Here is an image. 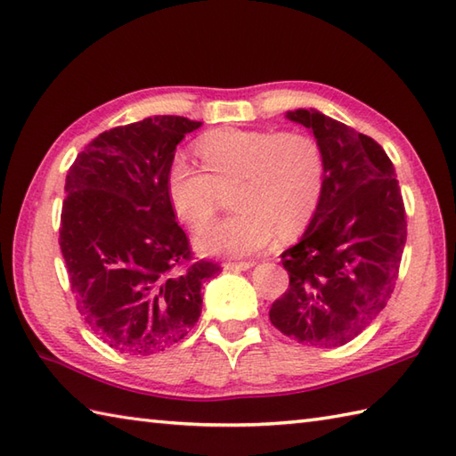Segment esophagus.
Returning a JSON list of instances; mask_svg holds the SVG:
<instances>
[{
  "label": "esophagus",
  "instance_id": "obj_1",
  "mask_svg": "<svg viewBox=\"0 0 456 456\" xmlns=\"http://www.w3.org/2000/svg\"><path fill=\"white\" fill-rule=\"evenodd\" d=\"M253 265V260H243V263H225L223 266H225V270H231V273H239V270H247Z\"/></svg>",
  "mask_w": 456,
  "mask_h": 456
}]
</instances>
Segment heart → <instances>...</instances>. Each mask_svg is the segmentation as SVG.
<instances>
[{"mask_svg":"<svg viewBox=\"0 0 456 456\" xmlns=\"http://www.w3.org/2000/svg\"><path fill=\"white\" fill-rule=\"evenodd\" d=\"M203 171L183 154L167 168V196L191 231L216 217L221 190L231 186L235 211L203 231V255L248 256L270 247L278 231L289 237L307 227L322 203L325 157L312 134L274 129H217L196 142Z\"/></svg>","mask_w":456,"mask_h":456,"instance_id":"heart-1","label":"heart"}]
</instances>
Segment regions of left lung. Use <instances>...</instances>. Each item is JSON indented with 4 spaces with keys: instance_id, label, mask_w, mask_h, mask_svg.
<instances>
[{
    "instance_id": "1",
    "label": "left lung",
    "mask_w": 456,
    "mask_h": 456,
    "mask_svg": "<svg viewBox=\"0 0 456 456\" xmlns=\"http://www.w3.org/2000/svg\"><path fill=\"white\" fill-rule=\"evenodd\" d=\"M286 118L322 144L325 188L302 240L282 253L289 288L268 315L297 343L335 348L361 335L394 292L408 237L403 198L374 139L317 110Z\"/></svg>"
}]
</instances>
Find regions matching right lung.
I'll return each instance as SVG.
<instances>
[{
  "mask_svg": "<svg viewBox=\"0 0 456 456\" xmlns=\"http://www.w3.org/2000/svg\"><path fill=\"white\" fill-rule=\"evenodd\" d=\"M201 127L154 115L98 134L72 162L61 250L76 307L92 331L127 354H154L198 323L201 286L221 266L193 260L167 196V168Z\"/></svg>",
  "mask_w": 456,
  "mask_h": 456,
  "instance_id": "1",
  "label": "right lung"
}]
</instances>
